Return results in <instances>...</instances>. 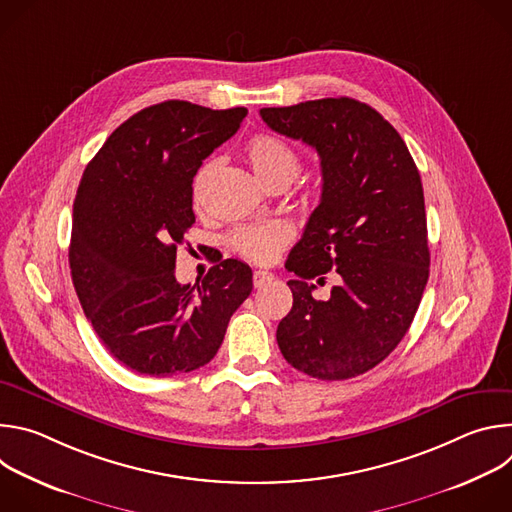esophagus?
<instances>
[{"instance_id": "esophagus-1", "label": "esophagus", "mask_w": 512, "mask_h": 512, "mask_svg": "<svg viewBox=\"0 0 512 512\" xmlns=\"http://www.w3.org/2000/svg\"><path fill=\"white\" fill-rule=\"evenodd\" d=\"M275 277H273V273H269V271H265V269H257V271H253V285L259 289V287H265L267 283H271Z\"/></svg>"}]
</instances>
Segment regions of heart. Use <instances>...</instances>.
<instances>
[{
	"mask_svg": "<svg viewBox=\"0 0 512 512\" xmlns=\"http://www.w3.org/2000/svg\"><path fill=\"white\" fill-rule=\"evenodd\" d=\"M245 156L253 172L265 184L277 178L294 180L300 172V158L296 150L291 148L287 141L271 133H259L251 137L245 145ZM212 168H214V162L210 160L198 170L194 178V196L200 194V188ZM289 239H291V229L281 221H271V223L239 227L231 233L229 241L233 249L243 257L257 263H269L277 257V253L287 245Z\"/></svg>",
	"mask_w": 512,
	"mask_h": 512,
	"instance_id": "b5f03b06",
	"label": "heart"
}]
</instances>
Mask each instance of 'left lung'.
Listing matches in <instances>:
<instances>
[{"mask_svg":"<svg viewBox=\"0 0 512 512\" xmlns=\"http://www.w3.org/2000/svg\"><path fill=\"white\" fill-rule=\"evenodd\" d=\"M263 121L320 156L322 198L285 267L298 279L277 344L291 367L322 381L371 371L407 334L429 277L417 166L397 129L350 97L265 107ZM334 270L326 303L307 281Z\"/></svg>","mask_w":512,"mask_h":512,"instance_id":"1","label":"left lung"}]
</instances>
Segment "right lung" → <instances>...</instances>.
Segmentation results:
<instances>
[{
	"label": "right lung",
	"instance_id": "1",
	"mask_svg": "<svg viewBox=\"0 0 512 512\" xmlns=\"http://www.w3.org/2000/svg\"><path fill=\"white\" fill-rule=\"evenodd\" d=\"M245 107L188 101L145 107L89 162L72 206L68 263L79 302L123 367L152 377L190 373L218 352L253 271L221 259L202 283L176 281V249L194 225L192 180L237 133Z\"/></svg>",
	"mask_w": 512,
	"mask_h": 512
}]
</instances>
